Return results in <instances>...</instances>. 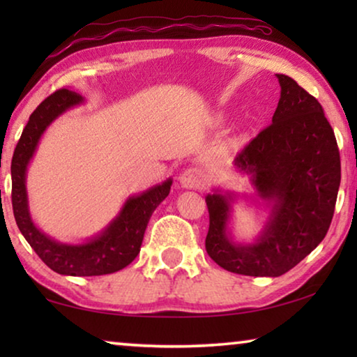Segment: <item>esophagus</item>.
Returning a JSON list of instances; mask_svg holds the SVG:
<instances>
[{
  "label": "esophagus",
  "instance_id": "34e87169",
  "mask_svg": "<svg viewBox=\"0 0 357 357\" xmlns=\"http://www.w3.org/2000/svg\"><path fill=\"white\" fill-rule=\"evenodd\" d=\"M179 183L185 189H202L206 184V174L197 167H190L179 176Z\"/></svg>",
  "mask_w": 357,
  "mask_h": 357
}]
</instances>
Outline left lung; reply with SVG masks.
<instances>
[{
    "label": "left lung",
    "instance_id": "left-lung-1",
    "mask_svg": "<svg viewBox=\"0 0 357 357\" xmlns=\"http://www.w3.org/2000/svg\"><path fill=\"white\" fill-rule=\"evenodd\" d=\"M280 99L273 124L234 159L250 174L271 215L255 244L229 238L231 193H209L206 252L229 273L279 277L302 261L328 233L340 185V153L323 107L291 77L277 74Z\"/></svg>",
    "mask_w": 357,
    "mask_h": 357
}]
</instances>
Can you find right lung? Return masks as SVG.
Listing matches in <instances>:
<instances>
[{
  "mask_svg": "<svg viewBox=\"0 0 357 357\" xmlns=\"http://www.w3.org/2000/svg\"><path fill=\"white\" fill-rule=\"evenodd\" d=\"M82 102L80 94L61 88L48 96L31 113L12 155V209L17 227L48 268L63 275L89 277L116 273L134 261L140 253L151 215L170 193L172 179L151 187L142 195L130 197L116 219L86 243L63 244L42 233L29 215L25 185L26 167L52 121Z\"/></svg>",
  "mask_w": 357,
  "mask_h": 357,
  "instance_id": "obj_1",
  "label": "right lung"
}]
</instances>
